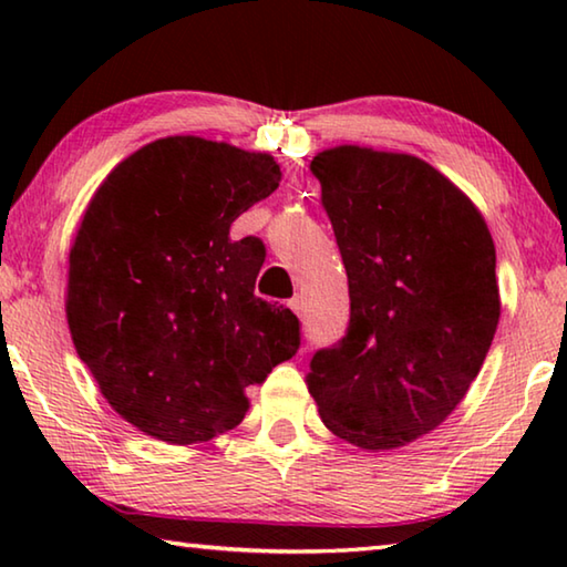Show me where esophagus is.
Masks as SVG:
<instances>
[{
	"label": "esophagus",
	"instance_id": "obj_1",
	"mask_svg": "<svg viewBox=\"0 0 567 567\" xmlns=\"http://www.w3.org/2000/svg\"><path fill=\"white\" fill-rule=\"evenodd\" d=\"M287 305H290V310H292L295 315H302V297H292V300L287 302Z\"/></svg>",
	"mask_w": 567,
	"mask_h": 567
}]
</instances>
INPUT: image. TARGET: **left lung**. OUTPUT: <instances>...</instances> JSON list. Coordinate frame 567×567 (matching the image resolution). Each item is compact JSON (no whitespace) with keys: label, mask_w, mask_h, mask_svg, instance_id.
<instances>
[{"label":"left lung","mask_w":567,"mask_h":567,"mask_svg":"<svg viewBox=\"0 0 567 567\" xmlns=\"http://www.w3.org/2000/svg\"><path fill=\"white\" fill-rule=\"evenodd\" d=\"M350 287V328L315 352L307 390L332 435L395 450L445 422L501 320L485 217L443 172L360 145L310 162Z\"/></svg>","instance_id":"left-lung-1"}]
</instances>
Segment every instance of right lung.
<instances>
[{
  "label": "right lung",
  "instance_id": "1",
  "mask_svg": "<svg viewBox=\"0 0 567 567\" xmlns=\"http://www.w3.org/2000/svg\"><path fill=\"white\" fill-rule=\"evenodd\" d=\"M267 152L175 134L122 159L70 249L66 322L112 410L169 445L243 422L245 390L300 348V322L255 295L265 247L229 225L280 187Z\"/></svg>",
  "mask_w": 567,
  "mask_h": 567
}]
</instances>
